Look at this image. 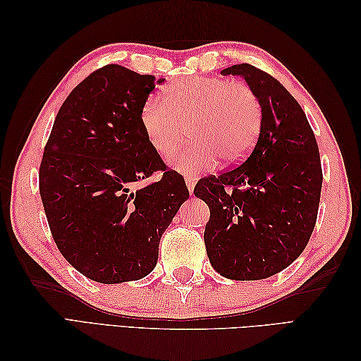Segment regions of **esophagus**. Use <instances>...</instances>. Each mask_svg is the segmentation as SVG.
<instances>
[{
	"mask_svg": "<svg viewBox=\"0 0 361 361\" xmlns=\"http://www.w3.org/2000/svg\"><path fill=\"white\" fill-rule=\"evenodd\" d=\"M195 181H197L195 176H186V186H188V189H189V194H190V195H192V192H194Z\"/></svg>",
	"mask_w": 361,
	"mask_h": 361,
	"instance_id": "obj_1",
	"label": "esophagus"
}]
</instances>
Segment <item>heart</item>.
<instances>
[{"label": "heart", "instance_id": "1", "mask_svg": "<svg viewBox=\"0 0 361 361\" xmlns=\"http://www.w3.org/2000/svg\"><path fill=\"white\" fill-rule=\"evenodd\" d=\"M262 104L248 83L219 78L181 79L141 110V126L152 149L171 157L189 128L192 142L172 158L175 171L197 173L217 163L233 164L248 155L262 127Z\"/></svg>", "mask_w": 361, "mask_h": 361}]
</instances>
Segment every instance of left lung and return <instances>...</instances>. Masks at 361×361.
<instances>
[{
	"mask_svg": "<svg viewBox=\"0 0 361 361\" xmlns=\"http://www.w3.org/2000/svg\"><path fill=\"white\" fill-rule=\"evenodd\" d=\"M221 74L247 80L264 118L250 157L231 171L204 176L194 189L211 211L206 252L228 279H265L307 247L323 186L319 150L301 105L273 75L248 63Z\"/></svg>",
	"mask_w": 361,
	"mask_h": 361,
	"instance_id": "8db88e82",
	"label": "left lung"
}]
</instances>
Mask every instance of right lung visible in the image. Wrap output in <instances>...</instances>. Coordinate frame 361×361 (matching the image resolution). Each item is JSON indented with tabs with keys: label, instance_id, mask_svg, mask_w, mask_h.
I'll return each mask as SVG.
<instances>
[{
	"label": "right lung",
	"instance_id": "1",
	"mask_svg": "<svg viewBox=\"0 0 361 361\" xmlns=\"http://www.w3.org/2000/svg\"><path fill=\"white\" fill-rule=\"evenodd\" d=\"M155 75L106 65L75 87L54 121L40 164L52 239L75 270L101 283L137 281L157 265L161 235L189 198L141 126ZM157 183L134 185L155 171Z\"/></svg>",
	"mask_w": 361,
	"mask_h": 361
}]
</instances>
